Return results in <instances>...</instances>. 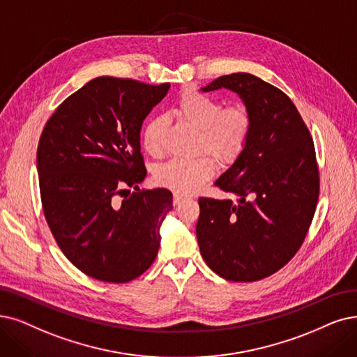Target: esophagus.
I'll return each instance as SVG.
<instances>
[{
	"label": "esophagus",
	"instance_id": "34e87169",
	"mask_svg": "<svg viewBox=\"0 0 357 357\" xmlns=\"http://www.w3.org/2000/svg\"><path fill=\"white\" fill-rule=\"evenodd\" d=\"M186 199H188L186 196L174 193V196H173V204H174V205H180L183 201H186Z\"/></svg>",
	"mask_w": 357,
	"mask_h": 357
}]
</instances>
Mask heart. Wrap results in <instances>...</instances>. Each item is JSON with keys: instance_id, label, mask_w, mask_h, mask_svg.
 I'll use <instances>...</instances> for the list:
<instances>
[{"instance_id": "b5f03b06", "label": "heart", "mask_w": 357, "mask_h": 357, "mask_svg": "<svg viewBox=\"0 0 357 357\" xmlns=\"http://www.w3.org/2000/svg\"><path fill=\"white\" fill-rule=\"evenodd\" d=\"M178 117L199 130L197 148L208 151L224 164L243 152L252 132V114L243 104L224 107L220 99L197 91L183 92L176 108ZM167 121L162 116L148 119L142 129V145L153 156L162 152ZM215 174V161L208 155L195 160H171L156 167L153 177L162 188L176 193H193Z\"/></svg>"}]
</instances>
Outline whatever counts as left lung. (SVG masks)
Segmentation results:
<instances>
[{"mask_svg": "<svg viewBox=\"0 0 357 357\" xmlns=\"http://www.w3.org/2000/svg\"><path fill=\"white\" fill-rule=\"evenodd\" d=\"M236 92L252 114V132L215 186L238 196L199 197L196 236L206 265L236 282L266 278L301 249L319 196L315 146L291 99L249 73L215 79L204 92Z\"/></svg>", "mask_w": 357, "mask_h": 357, "instance_id": "8db88e82", "label": "left lung"}]
</instances>
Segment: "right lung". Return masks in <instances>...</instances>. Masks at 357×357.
Here are the masks:
<instances>
[{"label": "right lung", "mask_w": 357, "mask_h": 357, "mask_svg": "<svg viewBox=\"0 0 357 357\" xmlns=\"http://www.w3.org/2000/svg\"><path fill=\"white\" fill-rule=\"evenodd\" d=\"M168 89L96 77L64 99L42 130L36 167L45 220L66 258L95 280L129 282L158 255L173 193L139 190L146 176L140 129ZM126 185L138 192L119 202Z\"/></svg>", "instance_id": "obj_1"}]
</instances>
